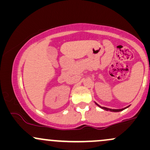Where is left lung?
Segmentation results:
<instances>
[{
	"label": "left lung",
	"mask_w": 150,
	"mask_h": 150,
	"mask_svg": "<svg viewBox=\"0 0 150 150\" xmlns=\"http://www.w3.org/2000/svg\"><path fill=\"white\" fill-rule=\"evenodd\" d=\"M96 105H98L99 106V107H101V109H104V110H107V111H111V112H121V111H122V110H124V109H126V108H127V107H125V108H124V109H109V108H107V107H101V106H99V104H96Z\"/></svg>",
	"instance_id": "8db88e82"
}]
</instances>
